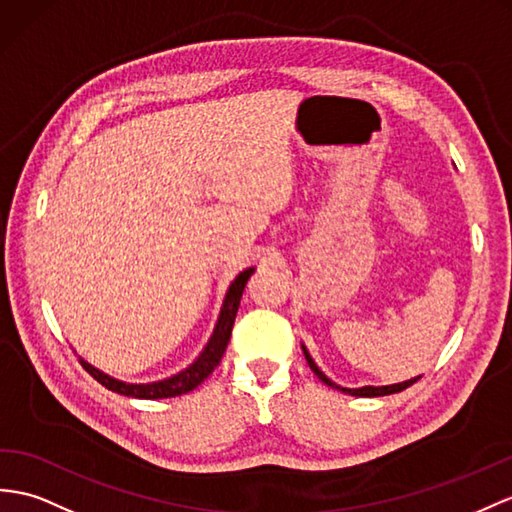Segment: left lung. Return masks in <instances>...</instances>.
<instances>
[{
	"mask_svg": "<svg viewBox=\"0 0 512 512\" xmlns=\"http://www.w3.org/2000/svg\"><path fill=\"white\" fill-rule=\"evenodd\" d=\"M304 354H306V360H308V365H310V369H313L315 373H317V378L321 380V382H326L328 386H332V389H339V391H343V393H350V395H356V397H378V395H391V393H400V391H404V389H408L410 384H415L419 378H413V380H406V382H400V384H391V386H363V389H343V386H339V384H334L332 380H328L326 376H323V373L319 371V367L313 363V358L308 356V352L304 350Z\"/></svg>",
	"mask_w": 512,
	"mask_h": 512,
	"instance_id": "8db88e82",
	"label": "left lung"
}]
</instances>
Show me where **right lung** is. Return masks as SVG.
I'll list each match as a JSON object with an SVG mask.
<instances>
[{
  "instance_id": "1",
  "label": "right lung",
  "mask_w": 512,
  "mask_h": 512,
  "mask_svg": "<svg viewBox=\"0 0 512 512\" xmlns=\"http://www.w3.org/2000/svg\"><path fill=\"white\" fill-rule=\"evenodd\" d=\"M252 273H254V269H247L232 282L230 291L226 295V302H223V308H221L217 328H215L213 336H210L206 350L189 369L180 371L178 376L160 380V382H152V384H126V382L106 376V373L91 367L89 363H84V360H80L82 367L89 371L99 384H104L108 391H115V393L128 395V397H139V400H162V397H176V395H184V393L197 389V386L202 384L210 376V373L215 371V367L221 363L223 352H226L230 334H232L236 310H239V304H241V295H243L245 284Z\"/></svg>"
}]
</instances>
